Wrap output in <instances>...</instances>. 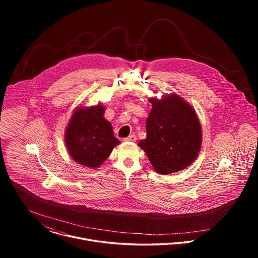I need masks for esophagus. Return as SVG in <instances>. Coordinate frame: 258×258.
Returning a JSON list of instances; mask_svg holds the SVG:
<instances>
[{"label": "esophagus", "mask_w": 258, "mask_h": 258, "mask_svg": "<svg viewBox=\"0 0 258 258\" xmlns=\"http://www.w3.org/2000/svg\"><path fill=\"white\" fill-rule=\"evenodd\" d=\"M124 141H126V142H136L137 141V137L135 135H131L127 138H125Z\"/></svg>", "instance_id": "1"}]
</instances>
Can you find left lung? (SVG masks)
I'll list each match as a JSON object with an SVG mask.
<instances>
[{
  "instance_id": "obj_1",
  "label": "left lung",
  "mask_w": 258,
  "mask_h": 258,
  "mask_svg": "<svg viewBox=\"0 0 258 258\" xmlns=\"http://www.w3.org/2000/svg\"><path fill=\"white\" fill-rule=\"evenodd\" d=\"M151 112L146 121L147 138L138 144L154 169L169 174L189 166L197 157L202 133L194 109L176 95L150 99Z\"/></svg>"
}]
</instances>
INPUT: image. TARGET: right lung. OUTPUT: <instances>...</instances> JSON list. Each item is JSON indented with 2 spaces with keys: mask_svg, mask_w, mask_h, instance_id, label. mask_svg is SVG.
Masks as SVG:
<instances>
[{
  "mask_svg": "<svg viewBox=\"0 0 258 258\" xmlns=\"http://www.w3.org/2000/svg\"><path fill=\"white\" fill-rule=\"evenodd\" d=\"M102 105L78 108L65 132V142L72 159L87 167H99L120 142L104 118Z\"/></svg>",
  "mask_w": 258,
  "mask_h": 258,
  "instance_id": "obj_1",
  "label": "right lung"
}]
</instances>
